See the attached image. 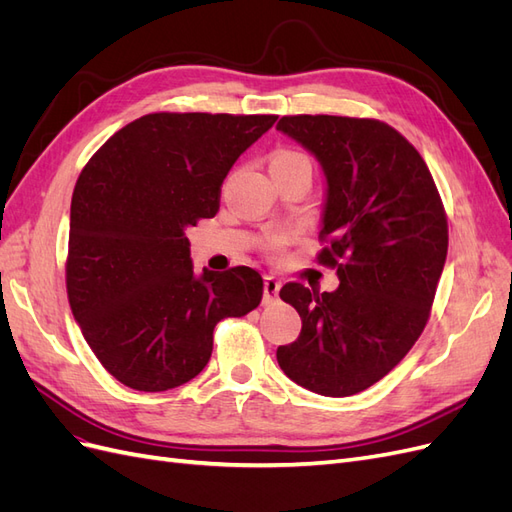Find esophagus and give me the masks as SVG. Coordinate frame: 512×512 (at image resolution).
Listing matches in <instances>:
<instances>
[{"label":"esophagus","mask_w":512,"mask_h":512,"mask_svg":"<svg viewBox=\"0 0 512 512\" xmlns=\"http://www.w3.org/2000/svg\"><path fill=\"white\" fill-rule=\"evenodd\" d=\"M280 280H275V277L267 275L265 277V303H273L277 299V294H280Z\"/></svg>","instance_id":"esophagus-1"}]
</instances>
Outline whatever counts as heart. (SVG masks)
<instances>
[{"mask_svg":"<svg viewBox=\"0 0 512 512\" xmlns=\"http://www.w3.org/2000/svg\"><path fill=\"white\" fill-rule=\"evenodd\" d=\"M294 164H309V160L303 156V153L292 151V149H275L269 158V170H280ZM269 247L271 250H277V247H280V239H271Z\"/></svg>","mask_w":512,"mask_h":512,"instance_id":"heart-1","label":"heart"}]
</instances>
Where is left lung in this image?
<instances>
[{
  "label": "left lung",
  "instance_id": "obj_1",
  "mask_svg": "<svg viewBox=\"0 0 512 512\" xmlns=\"http://www.w3.org/2000/svg\"><path fill=\"white\" fill-rule=\"evenodd\" d=\"M277 130L320 162V239L331 245L318 258L339 277L333 292L280 290L303 329L277 363L307 391L348 397L382 380L423 333L446 262L444 207L421 153L382 121L294 115Z\"/></svg>",
  "mask_w": 512,
  "mask_h": 512
}]
</instances>
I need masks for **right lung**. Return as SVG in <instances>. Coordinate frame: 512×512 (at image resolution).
<instances>
[{
	"label": "right lung",
	"mask_w": 512,
	"mask_h": 512,
	"mask_svg": "<svg viewBox=\"0 0 512 512\" xmlns=\"http://www.w3.org/2000/svg\"><path fill=\"white\" fill-rule=\"evenodd\" d=\"M275 115L153 113L87 162L70 207L72 314L108 374L160 393L196 378L213 329L258 307L250 267L196 273L185 230L220 209V188Z\"/></svg>",
	"instance_id": "1"
}]
</instances>
